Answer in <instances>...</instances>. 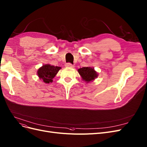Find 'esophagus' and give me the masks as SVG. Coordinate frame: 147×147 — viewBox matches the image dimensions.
Wrapping results in <instances>:
<instances>
[{
  "mask_svg": "<svg viewBox=\"0 0 147 147\" xmlns=\"http://www.w3.org/2000/svg\"><path fill=\"white\" fill-rule=\"evenodd\" d=\"M65 67H68V68H73L74 67V65L70 63H66L65 64Z\"/></svg>",
  "mask_w": 147,
  "mask_h": 147,
  "instance_id": "obj_1",
  "label": "esophagus"
}]
</instances>
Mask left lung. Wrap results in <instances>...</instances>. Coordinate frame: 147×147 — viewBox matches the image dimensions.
<instances>
[{"label": "left lung", "mask_w": 147, "mask_h": 147, "mask_svg": "<svg viewBox=\"0 0 147 147\" xmlns=\"http://www.w3.org/2000/svg\"><path fill=\"white\" fill-rule=\"evenodd\" d=\"M78 72L82 80L87 83L93 82L98 77V73L95 71L94 67H83L78 69Z\"/></svg>", "instance_id": "1"}]
</instances>
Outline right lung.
<instances>
[{
  "label": "right lung",
  "mask_w": 147,
  "mask_h": 147,
  "mask_svg": "<svg viewBox=\"0 0 147 147\" xmlns=\"http://www.w3.org/2000/svg\"><path fill=\"white\" fill-rule=\"evenodd\" d=\"M61 69V67L55 66L49 64H45L38 69L37 75L42 82L48 84L53 82V78Z\"/></svg>",
  "instance_id": "right-lung-1"
}]
</instances>
